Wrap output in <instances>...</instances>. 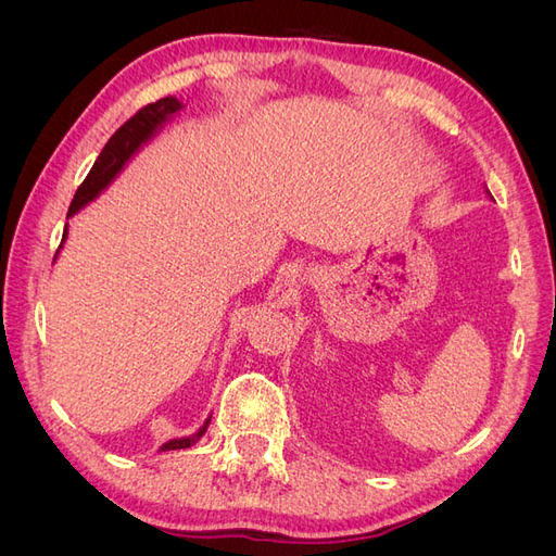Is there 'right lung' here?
<instances>
[{"label": "right lung", "mask_w": 556, "mask_h": 556, "mask_svg": "<svg viewBox=\"0 0 556 556\" xmlns=\"http://www.w3.org/2000/svg\"><path fill=\"white\" fill-rule=\"evenodd\" d=\"M180 109V102L176 97H164V99H157L155 104H148L143 109H139L137 113H134L129 121L117 129L113 137L109 139V143L104 146L102 153H99L94 166L90 169V174L86 176V180L80 182V188L76 190L74 194V201L70 206V217L88 204V201H92L99 192H102L106 185L115 178V174L123 169L125 162L137 153L139 146L146 143L150 137H153V131L166 121V117L174 115L176 111ZM66 239V227H64V237L62 241ZM62 248V243H60ZM211 425V417L204 422V427H201L197 433L188 435V439H174L169 443H164L162 450H185V447H192L201 435L206 433Z\"/></svg>", "instance_id": "obj_1"}]
</instances>
